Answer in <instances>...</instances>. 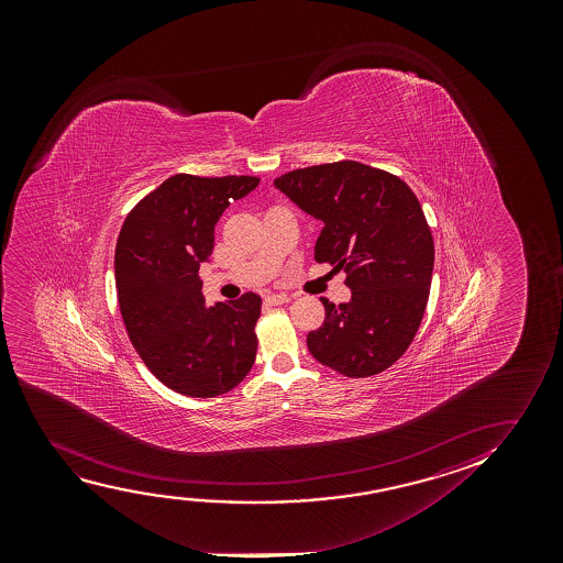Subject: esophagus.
Wrapping results in <instances>:
<instances>
[{
  "label": "esophagus",
  "instance_id": "obj_1",
  "mask_svg": "<svg viewBox=\"0 0 563 563\" xmlns=\"http://www.w3.org/2000/svg\"><path fill=\"white\" fill-rule=\"evenodd\" d=\"M292 300L288 294H269L265 301L269 303V306H283V303H288V301Z\"/></svg>",
  "mask_w": 563,
  "mask_h": 563
}]
</instances>
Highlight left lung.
Segmentation results:
<instances>
[{"instance_id": "left-lung-1", "label": "left lung", "mask_w": 563, "mask_h": 563, "mask_svg": "<svg viewBox=\"0 0 563 563\" xmlns=\"http://www.w3.org/2000/svg\"><path fill=\"white\" fill-rule=\"evenodd\" d=\"M275 186L323 223L316 262L346 271L352 300L321 298L324 321L308 334L317 362L373 377L416 339L431 292L434 242L416 194L400 177L360 162L290 170Z\"/></svg>"}]
</instances>
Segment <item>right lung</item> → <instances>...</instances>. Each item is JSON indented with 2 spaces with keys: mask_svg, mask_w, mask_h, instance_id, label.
I'll return each instance as SVG.
<instances>
[{
  "mask_svg": "<svg viewBox=\"0 0 563 563\" xmlns=\"http://www.w3.org/2000/svg\"><path fill=\"white\" fill-rule=\"evenodd\" d=\"M260 178L178 173L131 209L115 247L124 329L147 369L170 390L213 398L239 386L254 365L262 298L206 306L198 271L216 223Z\"/></svg>",
  "mask_w": 563,
  "mask_h": 563,
  "instance_id": "add662e5",
  "label": "right lung"
}]
</instances>
